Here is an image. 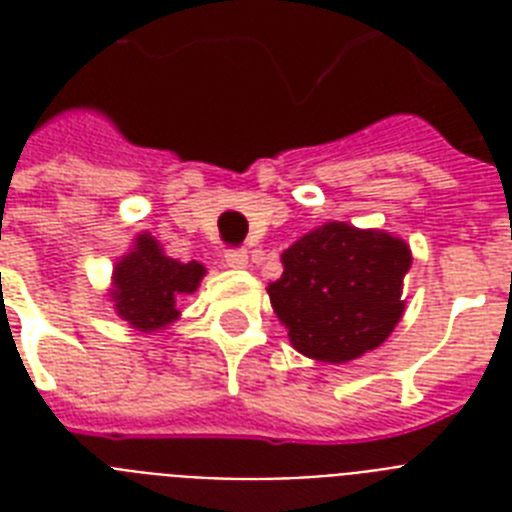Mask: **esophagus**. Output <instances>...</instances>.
<instances>
[{"mask_svg": "<svg viewBox=\"0 0 512 512\" xmlns=\"http://www.w3.org/2000/svg\"><path fill=\"white\" fill-rule=\"evenodd\" d=\"M225 265L228 268H247V252L244 249H228L225 252Z\"/></svg>", "mask_w": 512, "mask_h": 512, "instance_id": "obj_1", "label": "esophagus"}]
</instances>
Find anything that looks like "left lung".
<instances>
[{
	"mask_svg": "<svg viewBox=\"0 0 512 512\" xmlns=\"http://www.w3.org/2000/svg\"><path fill=\"white\" fill-rule=\"evenodd\" d=\"M271 305L303 356L345 364L388 340L404 313L412 252L382 231L327 223L281 255Z\"/></svg>",
	"mask_w": 512,
	"mask_h": 512,
	"instance_id": "obj_1",
	"label": "left lung"
}]
</instances>
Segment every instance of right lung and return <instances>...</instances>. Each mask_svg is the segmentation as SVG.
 <instances>
[{
  "label": "right lung",
  "instance_id": "right-lung-1",
  "mask_svg": "<svg viewBox=\"0 0 512 512\" xmlns=\"http://www.w3.org/2000/svg\"><path fill=\"white\" fill-rule=\"evenodd\" d=\"M204 273V265L196 260L177 263L167 257L162 247L143 233L135 249L114 268L116 289L111 295L116 300V313L140 332L167 327L177 319V297L196 292Z\"/></svg>",
  "mask_w": 512,
  "mask_h": 512
}]
</instances>
